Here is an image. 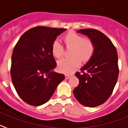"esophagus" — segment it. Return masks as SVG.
Returning a JSON list of instances; mask_svg holds the SVG:
<instances>
[{
	"label": "esophagus",
	"mask_w": 128,
	"mask_h": 128,
	"mask_svg": "<svg viewBox=\"0 0 128 128\" xmlns=\"http://www.w3.org/2000/svg\"><path fill=\"white\" fill-rule=\"evenodd\" d=\"M70 78V76H69V75H65V79H66V80H68V79H69Z\"/></svg>",
	"instance_id": "obj_1"
}]
</instances>
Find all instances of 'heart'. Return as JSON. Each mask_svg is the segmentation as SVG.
<instances>
[{
    "label": "heart",
    "mask_w": 128,
    "mask_h": 128,
    "mask_svg": "<svg viewBox=\"0 0 128 128\" xmlns=\"http://www.w3.org/2000/svg\"><path fill=\"white\" fill-rule=\"evenodd\" d=\"M64 42L68 47H72L69 58H63L58 62V70L64 74H71L80 67L81 60L83 62H88L94 53L93 42L74 31H70L64 36ZM52 53L54 57L60 58L63 55V48L58 40L52 46Z\"/></svg>",
    "instance_id": "1"
}]
</instances>
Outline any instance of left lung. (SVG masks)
<instances>
[{
  "instance_id": "obj_1",
  "label": "left lung",
  "mask_w": 128,
  "mask_h": 128,
  "mask_svg": "<svg viewBox=\"0 0 128 128\" xmlns=\"http://www.w3.org/2000/svg\"><path fill=\"white\" fill-rule=\"evenodd\" d=\"M78 32L86 35L93 42V56L76 72L80 84L73 91L77 100L87 107H96L110 98L118 76V56L115 46L104 34L94 29H83ZM86 72H84V71Z\"/></svg>"
}]
</instances>
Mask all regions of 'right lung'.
<instances>
[{"mask_svg":"<svg viewBox=\"0 0 128 128\" xmlns=\"http://www.w3.org/2000/svg\"><path fill=\"white\" fill-rule=\"evenodd\" d=\"M66 29L38 26L20 37L11 56L12 82L20 98L32 106L47 102L64 79L54 72L52 46Z\"/></svg>","mask_w":128,"mask_h":128,"instance_id":"add662e5","label":"right lung"}]
</instances>
